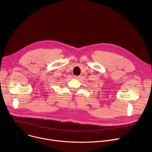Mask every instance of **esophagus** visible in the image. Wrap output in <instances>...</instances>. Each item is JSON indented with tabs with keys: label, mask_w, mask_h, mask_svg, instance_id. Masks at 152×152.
<instances>
[{
	"label": "esophagus",
	"mask_w": 152,
	"mask_h": 152,
	"mask_svg": "<svg viewBox=\"0 0 152 152\" xmlns=\"http://www.w3.org/2000/svg\"><path fill=\"white\" fill-rule=\"evenodd\" d=\"M73 77H74V78L77 79H79L80 78V76H74Z\"/></svg>",
	"instance_id": "34e87169"
}]
</instances>
